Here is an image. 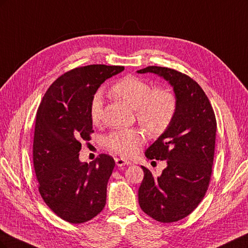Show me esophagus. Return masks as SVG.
I'll list each match as a JSON object with an SVG mask.
<instances>
[{
	"instance_id": "obj_1",
	"label": "esophagus",
	"mask_w": 248,
	"mask_h": 248,
	"mask_svg": "<svg viewBox=\"0 0 248 248\" xmlns=\"http://www.w3.org/2000/svg\"><path fill=\"white\" fill-rule=\"evenodd\" d=\"M116 164L118 167H124V166H128V164H130V162L123 158H116Z\"/></svg>"
}]
</instances>
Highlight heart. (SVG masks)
<instances>
[{
    "mask_svg": "<svg viewBox=\"0 0 248 248\" xmlns=\"http://www.w3.org/2000/svg\"><path fill=\"white\" fill-rule=\"evenodd\" d=\"M109 93L136 110L139 123L151 136H159L168 129L177 111V98L170 89H152L145 79L127 76L110 87ZM90 118L94 124L99 123L103 115V99L96 93L90 102ZM144 142V134L139 129H120L106 138V146L110 151L122 156L138 152Z\"/></svg>",
    "mask_w": 248,
    "mask_h": 248,
    "instance_id": "heart-1",
    "label": "heart"
}]
</instances>
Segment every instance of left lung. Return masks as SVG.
I'll use <instances>...</instances> for the list:
<instances>
[{
  "label": "left lung",
  "instance_id": "8db88e82",
  "mask_svg": "<svg viewBox=\"0 0 248 248\" xmlns=\"http://www.w3.org/2000/svg\"><path fill=\"white\" fill-rule=\"evenodd\" d=\"M138 72L162 77L174 88L177 98L170 125L146 151L148 159L166 160L168 167L155 178L141 166L144 179L139 202L142 211L157 221H178L199 206L208 190L215 150V114L201 86L187 74L159 66Z\"/></svg>",
  "mask_w": 248,
  "mask_h": 248
}]
</instances>
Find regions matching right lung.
<instances>
[{"label":"right lung","instance_id":"right-lung-1","mask_svg":"<svg viewBox=\"0 0 248 248\" xmlns=\"http://www.w3.org/2000/svg\"><path fill=\"white\" fill-rule=\"evenodd\" d=\"M124 70L101 64L73 68L59 77L37 109L33 162L38 190L60 218L82 223L98 215L107 202V186L115 160L100 154L92 163L78 159L82 140L94 132L90 102L102 82Z\"/></svg>","mask_w":248,"mask_h":248}]
</instances>
